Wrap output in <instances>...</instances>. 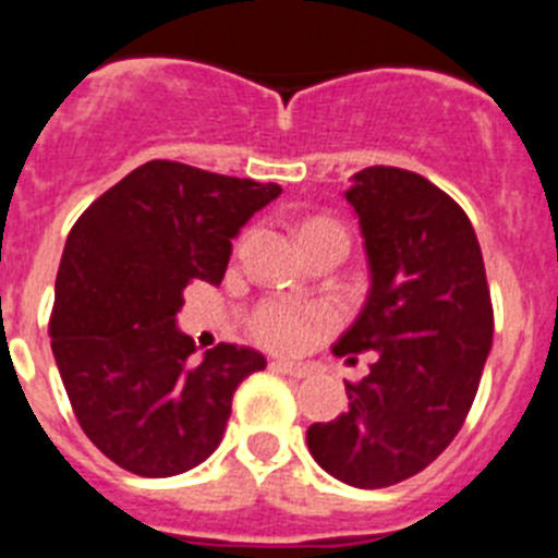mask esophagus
<instances>
[{
  "mask_svg": "<svg viewBox=\"0 0 558 558\" xmlns=\"http://www.w3.org/2000/svg\"><path fill=\"white\" fill-rule=\"evenodd\" d=\"M270 366H274V372L288 374V377H295V379H302L310 374L307 366H302V363H290V360H276V363H270Z\"/></svg>",
  "mask_w": 558,
  "mask_h": 558,
  "instance_id": "34e87169",
  "label": "esophagus"
}]
</instances>
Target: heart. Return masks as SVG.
Masks as SVG:
<instances>
[{
  "instance_id": "heart-1",
  "label": "heart",
  "mask_w": 558,
  "mask_h": 558,
  "mask_svg": "<svg viewBox=\"0 0 558 558\" xmlns=\"http://www.w3.org/2000/svg\"><path fill=\"white\" fill-rule=\"evenodd\" d=\"M318 229L343 231L332 220H310V223H304L302 234ZM329 324H332V313L327 307H304V304L284 302V299H270V302L256 304L254 313L248 315V332L259 343L279 349V352H295V349L307 347V340L315 332H322L324 327H329Z\"/></svg>"
}]
</instances>
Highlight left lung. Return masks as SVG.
I'll use <instances>...</instances> for the list:
<instances>
[{
  "label": "left lung",
  "instance_id": "left-lung-1",
  "mask_svg": "<svg viewBox=\"0 0 558 558\" xmlns=\"http://www.w3.org/2000/svg\"><path fill=\"white\" fill-rule=\"evenodd\" d=\"M347 201L366 240L372 290L332 352L377 357L368 377L347 383L349 411L315 422L307 447L338 481L383 489L425 470L458 436L495 313L475 229L447 192L379 165L354 172Z\"/></svg>",
  "mask_w": 558,
  "mask_h": 558
}]
</instances>
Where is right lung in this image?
I'll use <instances>...</instances> for the list:
<instances>
[{
	"mask_svg": "<svg viewBox=\"0 0 558 558\" xmlns=\"http://www.w3.org/2000/svg\"><path fill=\"white\" fill-rule=\"evenodd\" d=\"M282 186L181 161H147L83 211L66 236L49 338L83 433L117 466L170 477L218 450L231 397L263 372L256 349L195 357L175 327L192 279L220 284L231 240Z\"/></svg>",
	"mask_w": 558,
	"mask_h": 558,
	"instance_id": "1",
	"label": "right lung"
}]
</instances>
